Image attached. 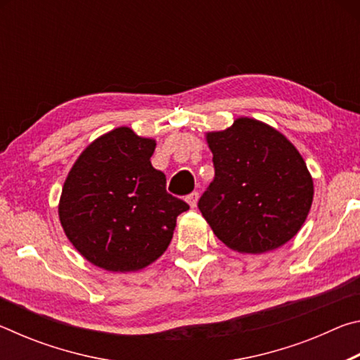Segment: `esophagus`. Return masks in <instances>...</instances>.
Instances as JSON below:
<instances>
[{
    "label": "esophagus",
    "mask_w": 360,
    "mask_h": 360,
    "mask_svg": "<svg viewBox=\"0 0 360 360\" xmlns=\"http://www.w3.org/2000/svg\"><path fill=\"white\" fill-rule=\"evenodd\" d=\"M187 203H188V206H191V208L193 210V208H197V203H198V193L197 192H192L191 195H187Z\"/></svg>",
    "instance_id": "34e87169"
}]
</instances>
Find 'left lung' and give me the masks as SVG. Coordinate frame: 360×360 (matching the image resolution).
I'll return each instance as SVG.
<instances>
[{
	"instance_id": "left-lung-1",
	"label": "left lung",
	"mask_w": 360,
	"mask_h": 360,
	"mask_svg": "<svg viewBox=\"0 0 360 360\" xmlns=\"http://www.w3.org/2000/svg\"><path fill=\"white\" fill-rule=\"evenodd\" d=\"M216 178L198 202L205 221L231 251L264 254L294 238L311 210L314 184L297 148L252 117L205 133Z\"/></svg>"
}]
</instances>
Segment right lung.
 Here are the masks:
<instances>
[{"instance_id":"1","label":"right lung","mask_w":360,"mask_h":360,"mask_svg":"<svg viewBox=\"0 0 360 360\" xmlns=\"http://www.w3.org/2000/svg\"><path fill=\"white\" fill-rule=\"evenodd\" d=\"M155 139L117 127L94 139L71 167L58 202L66 238L90 264L112 273L143 270L167 251L188 210L167 193L150 163Z\"/></svg>"}]
</instances>
